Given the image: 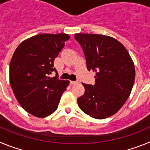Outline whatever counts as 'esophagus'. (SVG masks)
<instances>
[{
    "instance_id": "esophagus-1",
    "label": "esophagus",
    "mask_w": 150,
    "mask_h": 150,
    "mask_svg": "<svg viewBox=\"0 0 150 150\" xmlns=\"http://www.w3.org/2000/svg\"><path fill=\"white\" fill-rule=\"evenodd\" d=\"M77 82L76 81H70V84L71 85H74V84H76Z\"/></svg>"
}]
</instances>
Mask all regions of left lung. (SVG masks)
<instances>
[{
    "label": "left lung",
    "instance_id": "left-lung-1",
    "mask_svg": "<svg viewBox=\"0 0 150 150\" xmlns=\"http://www.w3.org/2000/svg\"><path fill=\"white\" fill-rule=\"evenodd\" d=\"M83 48L87 69L96 73L94 86L83 83L85 93L77 99L79 108L102 120L124 105L134 86V64L127 50L114 38L101 34H76Z\"/></svg>",
    "mask_w": 150,
    "mask_h": 150
}]
</instances>
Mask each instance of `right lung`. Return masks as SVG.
<instances>
[{"mask_svg": "<svg viewBox=\"0 0 150 150\" xmlns=\"http://www.w3.org/2000/svg\"><path fill=\"white\" fill-rule=\"evenodd\" d=\"M70 39L66 34H40L24 40L13 53L10 64V82L22 107L30 114L46 117L58 108L69 85L59 79L54 60ZM57 73L54 78L49 75Z\"/></svg>", "mask_w": 150, "mask_h": 150, "instance_id": "1", "label": "right lung"}]
</instances>
